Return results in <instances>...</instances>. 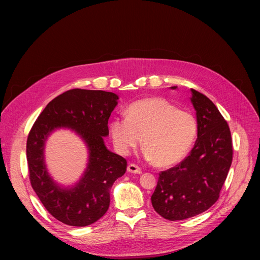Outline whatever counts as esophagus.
<instances>
[{
	"mask_svg": "<svg viewBox=\"0 0 260 260\" xmlns=\"http://www.w3.org/2000/svg\"><path fill=\"white\" fill-rule=\"evenodd\" d=\"M127 171L129 173H134V174H141L142 170L137 166V165H134V163H129L127 166Z\"/></svg>",
	"mask_w": 260,
	"mask_h": 260,
	"instance_id": "34e87169",
	"label": "esophagus"
}]
</instances>
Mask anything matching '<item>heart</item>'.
I'll return each mask as SVG.
<instances>
[{
    "label": "heart",
    "mask_w": 260,
    "mask_h": 260,
    "mask_svg": "<svg viewBox=\"0 0 260 260\" xmlns=\"http://www.w3.org/2000/svg\"><path fill=\"white\" fill-rule=\"evenodd\" d=\"M118 152L126 155L141 141L143 155L157 167L181 161L192 148L197 136L195 117L163 98L135 101L125 109V118L109 124Z\"/></svg>",
    "instance_id": "obj_1"
}]
</instances>
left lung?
<instances>
[{
	"label": "left lung",
	"mask_w": 260,
	"mask_h": 260,
	"mask_svg": "<svg viewBox=\"0 0 260 260\" xmlns=\"http://www.w3.org/2000/svg\"><path fill=\"white\" fill-rule=\"evenodd\" d=\"M190 90L197 115V140L179 165L159 173L152 195L155 211L171 221L209 210L219 198L233 160L228 122L207 95Z\"/></svg>",
	"instance_id": "left-lung-1"
}]
</instances>
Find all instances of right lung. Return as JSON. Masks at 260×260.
I'll use <instances>...</instances> for the list:
<instances>
[{
	"label": "right lung",
	"mask_w": 260,
	"mask_h": 260,
	"mask_svg": "<svg viewBox=\"0 0 260 260\" xmlns=\"http://www.w3.org/2000/svg\"><path fill=\"white\" fill-rule=\"evenodd\" d=\"M118 99L109 91L67 90L46 105L28 134L26 157L31 186L48 213L65 224L86 226L99 220L108 210L113 183L126 172V160L109 152L103 141ZM58 127L76 130L90 151L85 176L72 189L54 184L44 165V143Z\"/></svg>",
	"instance_id": "add662e5"
}]
</instances>
